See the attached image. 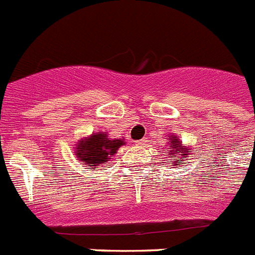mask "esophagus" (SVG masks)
I'll return each mask as SVG.
<instances>
[{"mask_svg": "<svg viewBox=\"0 0 255 255\" xmlns=\"http://www.w3.org/2000/svg\"><path fill=\"white\" fill-rule=\"evenodd\" d=\"M146 141H148L146 138H141V140H137V141H136V145H145Z\"/></svg>", "mask_w": 255, "mask_h": 255, "instance_id": "obj_1", "label": "esophagus"}]
</instances>
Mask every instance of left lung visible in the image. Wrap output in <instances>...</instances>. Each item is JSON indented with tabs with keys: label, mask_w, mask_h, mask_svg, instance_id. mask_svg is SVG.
<instances>
[{
	"label": "left lung",
	"mask_w": 255,
	"mask_h": 255,
	"mask_svg": "<svg viewBox=\"0 0 255 255\" xmlns=\"http://www.w3.org/2000/svg\"><path fill=\"white\" fill-rule=\"evenodd\" d=\"M169 144H170V150L171 152L169 153V154H173V156H175V158H177V161H179V160H182V158H185V157H187V153H190L191 152V150H190V149H187V148H183V146L181 145V142H179V140H178V138H171L170 140V142H169ZM181 150H185V154L182 155V157H179V153L180 152ZM177 161H174V163L175 165H179V163H177Z\"/></svg>",
	"instance_id": "8db88e82"
}]
</instances>
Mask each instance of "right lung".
<instances>
[{"label": "right lung", "instance_id": "add662e5", "mask_svg": "<svg viewBox=\"0 0 255 255\" xmlns=\"http://www.w3.org/2000/svg\"><path fill=\"white\" fill-rule=\"evenodd\" d=\"M124 144V140L110 138L106 133H95L89 138H82L76 146V154L84 165L94 170L103 167L110 157Z\"/></svg>", "mask_w": 255, "mask_h": 255}]
</instances>
